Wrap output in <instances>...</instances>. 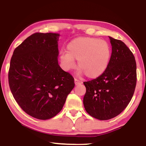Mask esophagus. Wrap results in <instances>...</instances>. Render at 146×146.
<instances>
[{
    "label": "esophagus",
    "instance_id": "1",
    "mask_svg": "<svg viewBox=\"0 0 146 146\" xmlns=\"http://www.w3.org/2000/svg\"><path fill=\"white\" fill-rule=\"evenodd\" d=\"M74 83H75V84L76 85V86H77V85L82 84L83 82H82V81H80V80H78V79H76V78H75V79H74Z\"/></svg>",
    "mask_w": 146,
    "mask_h": 146
}]
</instances>
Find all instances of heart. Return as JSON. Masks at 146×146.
Returning <instances> with one entry per match:
<instances>
[{
	"mask_svg": "<svg viewBox=\"0 0 146 146\" xmlns=\"http://www.w3.org/2000/svg\"><path fill=\"white\" fill-rule=\"evenodd\" d=\"M112 50L110 44L104 40L94 37H78L67 46V51L60 53V59L66 70L78 66L87 78L101 76L109 66Z\"/></svg>",
	"mask_w": 146,
	"mask_h": 146,
	"instance_id": "obj_1",
	"label": "heart"
}]
</instances>
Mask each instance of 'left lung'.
Returning <instances> with one entry per match:
<instances>
[{
  "label": "left lung",
  "instance_id": "obj_1",
  "mask_svg": "<svg viewBox=\"0 0 146 146\" xmlns=\"http://www.w3.org/2000/svg\"><path fill=\"white\" fill-rule=\"evenodd\" d=\"M112 46L106 70L96 79L84 82L86 111L99 120L115 117L126 108L136 85V63L132 51L120 40L110 37Z\"/></svg>",
  "mask_w": 146,
  "mask_h": 146
}]
</instances>
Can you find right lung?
I'll return each instance as SVG.
<instances>
[{
    "instance_id": "1",
    "label": "right lung",
    "mask_w": 146,
    "mask_h": 146,
    "mask_svg": "<svg viewBox=\"0 0 146 146\" xmlns=\"http://www.w3.org/2000/svg\"><path fill=\"white\" fill-rule=\"evenodd\" d=\"M57 33H36L13 51L8 83L13 98L32 117L49 119L59 113L74 79L58 63Z\"/></svg>"
}]
</instances>
